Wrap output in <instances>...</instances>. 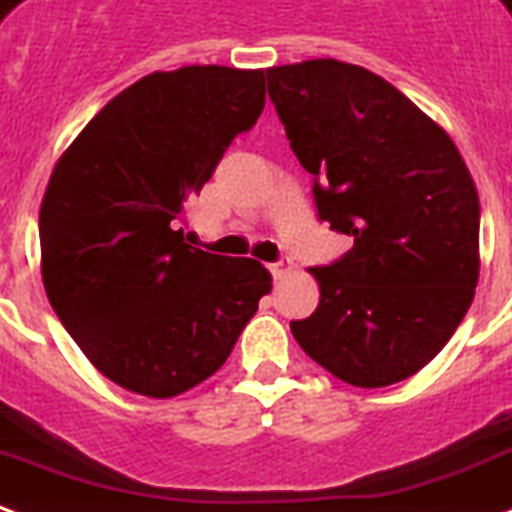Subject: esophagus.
<instances>
[{"label":"esophagus","mask_w":512,"mask_h":512,"mask_svg":"<svg viewBox=\"0 0 512 512\" xmlns=\"http://www.w3.org/2000/svg\"><path fill=\"white\" fill-rule=\"evenodd\" d=\"M268 271H271V276H274V279H285V276L290 274V263L279 260V263H271V266H268Z\"/></svg>","instance_id":"34e87169"}]
</instances>
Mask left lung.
Returning a JSON list of instances; mask_svg holds the SVG:
<instances>
[{"instance_id":"obj_1","label":"left lung","mask_w":512,"mask_h":512,"mask_svg":"<svg viewBox=\"0 0 512 512\" xmlns=\"http://www.w3.org/2000/svg\"><path fill=\"white\" fill-rule=\"evenodd\" d=\"M268 97L314 176L317 214L355 238L309 268L320 304L295 342L355 388L420 372L464 320L480 276V200L437 121L358 64L268 67Z\"/></svg>"}]
</instances>
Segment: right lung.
Listing matches in <instances>:
<instances>
[{"label":"right lung","instance_id":"add662e5","mask_svg":"<svg viewBox=\"0 0 512 512\" xmlns=\"http://www.w3.org/2000/svg\"><path fill=\"white\" fill-rule=\"evenodd\" d=\"M263 105V70L151 73L54 165L40 203L45 293L94 369L127 391L170 399L208 380L271 293L257 260L195 249L179 230Z\"/></svg>","mask_w":512,"mask_h":512}]
</instances>
